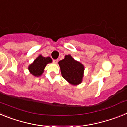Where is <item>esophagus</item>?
Wrapping results in <instances>:
<instances>
[{"instance_id":"esophagus-1","label":"esophagus","mask_w":127,"mask_h":127,"mask_svg":"<svg viewBox=\"0 0 127 127\" xmlns=\"http://www.w3.org/2000/svg\"><path fill=\"white\" fill-rule=\"evenodd\" d=\"M58 60H57V59H56V60H53V62L54 64H57V63H58Z\"/></svg>"}]
</instances>
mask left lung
<instances>
[{
	"instance_id": "8db88e82",
	"label": "left lung",
	"mask_w": 127,
	"mask_h": 127,
	"mask_svg": "<svg viewBox=\"0 0 127 127\" xmlns=\"http://www.w3.org/2000/svg\"><path fill=\"white\" fill-rule=\"evenodd\" d=\"M61 74L72 85H78L83 81L85 67L80 62L74 59L70 55L65 56L64 59L58 62Z\"/></svg>"
}]
</instances>
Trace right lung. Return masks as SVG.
Masks as SVG:
<instances>
[{"label":"right lung","mask_w":127,"mask_h":127,"mask_svg":"<svg viewBox=\"0 0 127 127\" xmlns=\"http://www.w3.org/2000/svg\"><path fill=\"white\" fill-rule=\"evenodd\" d=\"M52 62V59L50 57H44L42 55L38 56L34 61L28 67L30 74L35 77H39L43 74L47 64Z\"/></svg>","instance_id":"1"}]
</instances>
